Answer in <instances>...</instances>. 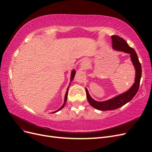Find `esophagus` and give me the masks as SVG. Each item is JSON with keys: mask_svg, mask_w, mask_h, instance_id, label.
Here are the masks:
<instances>
[{"mask_svg": "<svg viewBox=\"0 0 152 152\" xmlns=\"http://www.w3.org/2000/svg\"><path fill=\"white\" fill-rule=\"evenodd\" d=\"M82 67L86 68L87 66V63L86 62H83V63H82Z\"/></svg>", "mask_w": 152, "mask_h": 152, "instance_id": "34e87169", "label": "esophagus"}]
</instances>
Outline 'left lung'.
Segmentation results:
<instances>
[{"mask_svg":"<svg viewBox=\"0 0 152 152\" xmlns=\"http://www.w3.org/2000/svg\"><path fill=\"white\" fill-rule=\"evenodd\" d=\"M111 37L112 40V47L114 49L121 50V51L130 54L132 62L136 69V79L134 84H133L129 90L111 99L105 101V102H96L95 100L91 97L88 93V91L86 89L87 98L90 104L93 107L99 110H103V111L118 108L129 102H130L134 97V96L136 94L137 91L139 89L142 73L141 63L134 49L131 48L127 44L126 41L120 37L112 35Z\"/></svg>","mask_w":152,"mask_h":152,"instance_id":"8db88e82","label":"left lung"}]
</instances>
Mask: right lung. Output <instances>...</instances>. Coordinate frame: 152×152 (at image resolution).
Returning <instances> with one entry per match:
<instances>
[{"instance_id": "right-lung-1", "label": "right lung", "mask_w": 152, "mask_h": 152, "mask_svg": "<svg viewBox=\"0 0 152 152\" xmlns=\"http://www.w3.org/2000/svg\"><path fill=\"white\" fill-rule=\"evenodd\" d=\"M75 70H73V71H72V75H71V80H72L73 79V78H74V77H75ZM68 88H69V87H68V89H67L66 93V94H65V101H64V103H63V104L62 105V107H61L60 108H59V109H58V110H56V112H54L53 113H55V112H56L59 111V110H61V108H63L64 107H65V105L66 102V100H67V96H68Z\"/></svg>"}]
</instances>
